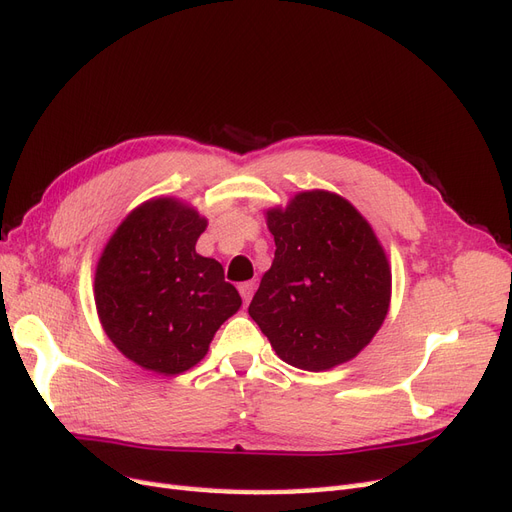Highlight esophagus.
I'll return each instance as SVG.
<instances>
[{
	"instance_id": "1",
	"label": "esophagus",
	"mask_w": 512,
	"mask_h": 512,
	"mask_svg": "<svg viewBox=\"0 0 512 512\" xmlns=\"http://www.w3.org/2000/svg\"><path fill=\"white\" fill-rule=\"evenodd\" d=\"M254 290H256V284H254V282H243V284H239V292H241V297H243V303H250Z\"/></svg>"
}]
</instances>
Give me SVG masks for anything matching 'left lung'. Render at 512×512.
Wrapping results in <instances>:
<instances>
[{"mask_svg": "<svg viewBox=\"0 0 512 512\" xmlns=\"http://www.w3.org/2000/svg\"><path fill=\"white\" fill-rule=\"evenodd\" d=\"M275 258L252 320L292 367L327 371L359 354L389 312L391 267L369 222L333 192H299L267 211Z\"/></svg>", "mask_w": 512, "mask_h": 512, "instance_id": "8db88e82", "label": "left lung"}]
</instances>
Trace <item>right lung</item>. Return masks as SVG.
Wrapping results in <instances>:
<instances>
[{
	"label": "right lung",
	"mask_w": 512,
	"mask_h": 512,
	"mask_svg": "<svg viewBox=\"0 0 512 512\" xmlns=\"http://www.w3.org/2000/svg\"><path fill=\"white\" fill-rule=\"evenodd\" d=\"M207 220L177 198L136 207L96 267V309L121 354L156 374H183L205 359L224 320L241 307L218 260L196 254Z\"/></svg>",
	"instance_id": "1"
}]
</instances>
